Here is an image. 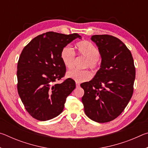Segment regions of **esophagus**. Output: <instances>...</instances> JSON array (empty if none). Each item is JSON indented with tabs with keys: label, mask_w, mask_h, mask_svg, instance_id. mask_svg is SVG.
I'll return each instance as SVG.
<instances>
[{
	"label": "esophagus",
	"mask_w": 148,
	"mask_h": 148,
	"mask_svg": "<svg viewBox=\"0 0 148 148\" xmlns=\"http://www.w3.org/2000/svg\"><path fill=\"white\" fill-rule=\"evenodd\" d=\"M76 87H79V83H77V82H76Z\"/></svg>",
	"instance_id": "esophagus-1"
}]
</instances>
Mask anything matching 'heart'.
Returning <instances> with one entry per match:
<instances>
[{
	"mask_svg": "<svg viewBox=\"0 0 148 148\" xmlns=\"http://www.w3.org/2000/svg\"><path fill=\"white\" fill-rule=\"evenodd\" d=\"M77 53L79 56L86 58L84 67H89L95 70L98 68L100 64L99 49L88 41H82L76 44ZM61 59L66 69H72L75 62V52L71 46L64 47L61 52ZM66 76L74 79L77 83L86 82L91 79V74L88 70L72 69L67 72Z\"/></svg>",
	"mask_w": 148,
	"mask_h": 148,
	"instance_id": "1",
	"label": "heart"
}]
</instances>
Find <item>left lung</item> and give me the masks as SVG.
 I'll return each mask as SVG.
<instances>
[{"instance_id":"1","label":"left lung","mask_w":148,"mask_h":148,"mask_svg":"<svg viewBox=\"0 0 148 148\" xmlns=\"http://www.w3.org/2000/svg\"><path fill=\"white\" fill-rule=\"evenodd\" d=\"M102 61L94 78L80 85L84 90L82 101L87 116L98 123L111 121L118 117L133 93L134 60L130 50L116 37L93 35Z\"/></svg>"}]
</instances>
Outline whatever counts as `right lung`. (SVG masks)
<instances>
[{"label": "right lung", "instance_id": "add662e5", "mask_svg": "<svg viewBox=\"0 0 148 148\" xmlns=\"http://www.w3.org/2000/svg\"><path fill=\"white\" fill-rule=\"evenodd\" d=\"M78 34L47 32L35 37L24 47L17 62V91L29 114L39 121L54 118L64 109L66 97L76 87L72 79L55 84L64 76L61 59L64 47Z\"/></svg>", "mask_w": 148, "mask_h": 148}]
</instances>
